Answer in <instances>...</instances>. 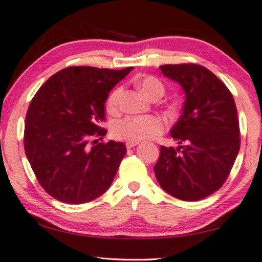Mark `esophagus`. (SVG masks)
I'll return each mask as SVG.
<instances>
[{
  "label": "esophagus",
  "instance_id": "1",
  "mask_svg": "<svg viewBox=\"0 0 262 262\" xmlns=\"http://www.w3.org/2000/svg\"><path fill=\"white\" fill-rule=\"evenodd\" d=\"M138 142H126V147L127 149H132V147H135L136 145H138Z\"/></svg>",
  "mask_w": 262,
  "mask_h": 262
}]
</instances>
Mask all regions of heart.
Listing matches in <instances>:
<instances>
[{"mask_svg": "<svg viewBox=\"0 0 262 262\" xmlns=\"http://www.w3.org/2000/svg\"><path fill=\"white\" fill-rule=\"evenodd\" d=\"M138 89L150 99L161 98L164 94V85L157 78L146 75L136 80ZM122 87H116L106 99V108L110 113H117L119 110V99ZM164 131V123L156 116H130L115 123L112 128L116 138L127 142H142L161 135Z\"/></svg>", "mask_w": 262, "mask_h": 262, "instance_id": "obj_1", "label": "heart"}]
</instances>
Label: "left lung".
<instances>
[{
  "instance_id": "left-lung-1",
  "label": "left lung",
  "mask_w": 262,
  "mask_h": 262,
  "mask_svg": "<svg viewBox=\"0 0 262 262\" xmlns=\"http://www.w3.org/2000/svg\"><path fill=\"white\" fill-rule=\"evenodd\" d=\"M159 67L183 87L185 101L170 131L183 145L161 146L155 175L163 190L178 200L206 199L225 183L240 150L233 94L213 72L197 63Z\"/></svg>"
}]
</instances>
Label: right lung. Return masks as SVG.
<instances>
[{"instance_id": "obj_1", "label": "right lung", "mask_w": 262, "mask_h": 262, "mask_svg": "<svg viewBox=\"0 0 262 262\" xmlns=\"http://www.w3.org/2000/svg\"><path fill=\"white\" fill-rule=\"evenodd\" d=\"M134 67L71 66L53 74L30 101L25 123L26 156L41 187L63 203L103 195L126 154L124 143H97L106 135L105 101ZM93 142L96 145L90 146Z\"/></svg>"}]
</instances>
